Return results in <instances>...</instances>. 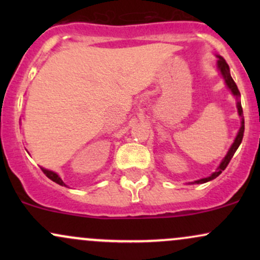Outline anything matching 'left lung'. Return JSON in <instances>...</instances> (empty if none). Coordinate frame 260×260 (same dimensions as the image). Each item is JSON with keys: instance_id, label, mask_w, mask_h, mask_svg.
Returning <instances> with one entry per match:
<instances>
[{"instance_id": "8db88e82", "label": "left lung", "mask_w": 260, "mask_h": 260, "mask_svg": "<svg viewBox=\"0 0 260 260\" xmlns=\"http://www.w3.org/2000/svg\"><path fill=\"white\" fill-rule=\"evenodd\" d=\"M217 57H219V59H217V67H219L220 72H221L222 77H223V78H225L226 84H228L229 88L231 89L232 94H234L235 96L238 99V98H240V95H241V94H240V90H238L237 85H236V83L234 82V79H232L231 74H230V68H229L228 62H226L225 59H223V58L221 57V56H217ZM237 110H238V115H240L241 117H242V122H241V128H240V131H238L237 137H236L234 144H232L231 148H230L229 153L226 154L225 159H223V160L221 161V164H220V166H219V168H217V170H216L215 172H214L213 175L209 176V177H207V178H202V180H198V181L192 182V183H205V182L214 180V178H216L217 176L221 174L223 170L228 168L229 162H230V161H231L232 156H234V154L236 153V150H237V148L240 147L241 142H242V139H243V133H244V118H243V110H242V106H241L240 101H237Z\"/></svg>"}]
</instances>
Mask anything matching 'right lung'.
Here are the masks:
<instances>
[{
    "instance_id": "1",
    "label": "right lung",
    "mask_w": 260,
    "mask_h": 260,
    "mask_svg": "<svg viewBox=\"0 0 260 260\" xmlns=\"http://www.w3.org/2000/svg\"><path fill=\"white\" fill-rule=\"evenodd\" d=\"M41 170H43V172L45 175L47 176V177L50 178V180L51 181H53V182H56V183H58L59 186H66V184L63 183V181L61 180V178L58 177V175L57 174H55V172H52V171H50V170H46V169H43L41 168Z\"/></svg>"
}]
</instances>
